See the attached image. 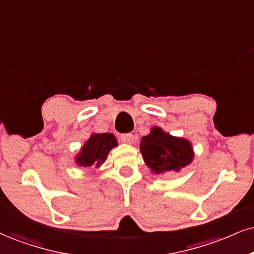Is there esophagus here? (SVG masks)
<instances>
[{"mask_svg":"<svg viewBox=\"0 0 254 254\" xmlns=\"http://www.w3.org/2000/svg\"><path fill=\"white\" fill-rule=\"evenodd\" d=\"M121 141L124 143H127V145H133L134 135L133 134H124V135H121Z\"/></svg>","mask_w":254,"mask_h":254,"instance_id":"esophagus-1","label":"esophagus"}]
</instances>
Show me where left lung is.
Listing matches in <instances>:
<instances>
[{
    "instance_id": "8db88e82",
    "label": "left lung",
    "mask_w": 254,
    "mask_h": 254,
    "mask_svg": "<svg viewBox=\"0 0 254 254\" xmlns=\"http://www.w3.org/2000/svg\"><path fill=\"white\" fill-rule=\"evenodd\" d=\"M140 152L151 173L162 177L168 173H179L192 164L194 159V149L190 140L171 135L158 126L152 127L148 135L141 137Z\"/></svg>"
}]
</instances>
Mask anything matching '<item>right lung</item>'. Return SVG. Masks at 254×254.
I'll return each mask as SVG.
<instances>
[{
	"label": "right lung",
	"instance_id": "add662e5",
	"mask_svg": "<svg viewBox=\"0 0 254 254\" xmlns=\"http://www.w3.org/2000/svg\"><path fill=\"white\" fill-rule=\"evenodd\" d=\"M114 147H118V140L114 134L92 133L80 148V152L75 155V164L80 167L95 166V168H100Z\"/></svg>",
	"mask_w": 254,
	"mask_h": 254
}]
</instances>
